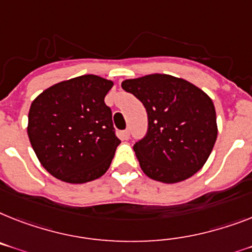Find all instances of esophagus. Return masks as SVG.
I'll use <instances>...</instances> for the list:
<instances>
[{
    "instance_id": "34e87169",
    "label": "esophagus",
    "mask_w": 252,
    "mask_h": 252,
    "mask_svg": "<svg viewBox=\"0 0 252 252\" xmlns=\"http://www.w3.org/2000/svg\"><path fill=\"white\" fill-rule=\"evenodd\" d=\"M120 136H121L122 140H128V138H130V131L128 130L122 131L121 134H120Z\"/></svg>"
}]
</instances>
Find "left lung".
<instances>
[{"instance_id": "left-lung-1", "label": "left lung", "mask_w": 252, "mask_h": 252, "mask_svg": "<svg viewBox=\"0 0 252 252\" xmlns=\"http://www.w3.org/2000/svg\"><path fill=\"white\" fill-rule=\"evenodd\" d=\"M121 86L138 97L148 114V132L134 145L145 175L174 184L199 171L218 138L211 97L170 74H147L125 80Z\"/></svg>"}]
</instances>
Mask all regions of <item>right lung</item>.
I'll use <instances>...</instances> for the list:
<instances>
[{"label": "right lung", "mask_w": 252, "mask_h": 252, "mask_svg": "<svg viewBox=\"0 0 252 252\" xmlns=\"http://www.w3.org/2000/svg\"><path fill=\"white\" fill-rule=\"evenodd\" d=\"M113 81L84 74L50 86L32 101L28 138L54 178L82 184L103 176L121 140L104 97Z\"/></svg>", "instance_id": "right-lung-1"}]
</instances>
